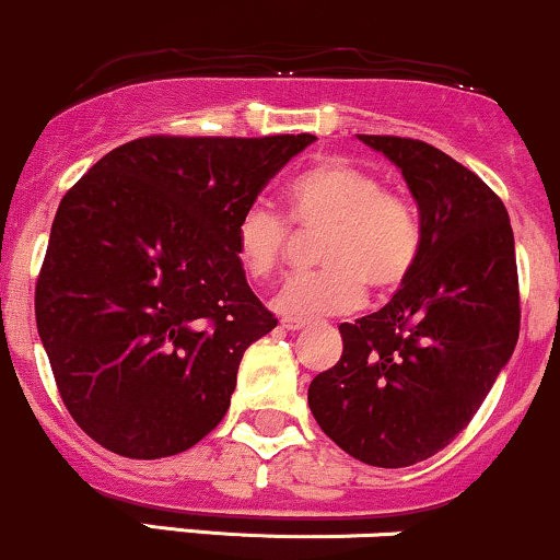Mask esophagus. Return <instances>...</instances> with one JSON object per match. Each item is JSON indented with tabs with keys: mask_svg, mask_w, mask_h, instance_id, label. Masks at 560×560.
<instances>
[{
	"mask_svg": "<svg viewBox=\"0 0 560 560\" xmlns=\"http://www.w3.org/2000/svg\"><path fill=\"white\" fill-rule=\"evenodd\" d=\"M281 327L290 329V332H298V329L308 327V322H305V319H290V316H287V319H281Z\"/></svg>",
	"mask_w": 560,
	"mask_h": 560,
	"instance_id": "1",
	"label": "esophagus"
}]
</instances>
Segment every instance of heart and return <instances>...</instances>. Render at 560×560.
I'll use <instances>...</instances> for the list:
<instances>
[{"mask_svg":"<svg viewBox=\"0 0 560 560\" xmlns=\"http://www.w3.org/2000/svg\"><path fill=\"white\" fill-rule=\"evenodd\" d=\"M290 220L303 233L325 231L316 273L287 281L276 308L295 319L349 314L364 300V284L392 292L419 260L421 228L413 206L386 190L368 168L343 158H325L287 185ZM292 231L270 206L252 203L235 222V260L249 279L279 270Z\"/></svg>","mask_w":560,"mask_h":560,"instance_id":"obj_1","label":"heart"}]
</instances>
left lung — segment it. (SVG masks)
Instances as JSON below:
<instances>
[{
	"mask_svg": "<svg viewBox=\"0 0 560 560\" xmlns=\"http://www.w3.org/2000/svg\"><path fill=\"white\" fill-rule=\"evenodd\" d=\"M419 203L421 249L402 290L354 325L308 386L322 432L373 467L434 456L472 421L521 329L515 238L497 192L419 139L368 137Z\"/></svg>",
	"mask_w": 560,
	"mask_h": 560,
	"instance_id": "1",
	"label": "left lung"
}]
</instances>
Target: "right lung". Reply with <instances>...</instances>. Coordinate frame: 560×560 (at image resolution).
<instances>
[{"label":"right lung","instance_id":"right-lung-1","mask_svg":"<svg viewBox=\"0 0 560 560\" xmlns=\"http://www.w3.org/2000/svg\"><path fill=\"white\" fill-rule=\"evenodd\" d=\"M314 141L133 139L63 196L34 311L63 405L88 438L163 458L222 421L241 357L279 322L235 260V222Z\"/></svg>","mask_w":560,"mask_h":560}]
</instances>
